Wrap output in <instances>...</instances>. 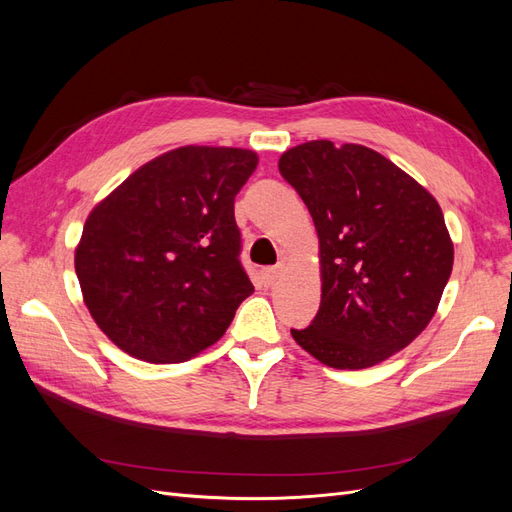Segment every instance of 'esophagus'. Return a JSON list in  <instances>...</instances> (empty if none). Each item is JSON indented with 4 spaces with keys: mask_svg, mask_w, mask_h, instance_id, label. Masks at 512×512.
<instances>
[{
    "mask_svg": "<svg viewBox=\"0 0 512 512\" xmlns=\"http://www.w3.org/2000/svg\"><path fill=\"white\" fill-rule=\"evenodd\" d=\"M280 275H282V269H265L260 273V280H262V286H273L277 280H280Z\"/></svg>",
    "mask_w": 512,
    "mask_h": 512,
    "instance_id": "esophagus-1",
    "label": "esophagus"
}]
</instances>
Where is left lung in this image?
Masks as SVG:
<instances>
[{
  "instance_id": "obj_1",
  "label": "left lung",
  "mask_w": 512,
  "mask_h": 512,
  "mask_svg": "<svg viewBox=\"0 0 512 512\" xmlns=\"http://www.w3.org/2000/svg\"><path fill=\"white\" fill-rule=\"evenodd\" d=\"M277 166L320 241V309L294 342L335 369L386 361L425 331L453 271L438 200L363 145L309 141Z\"/></svg>"
}]
</instances>
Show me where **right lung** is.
<instances>
[{
  "label": "right lung",
  "mask_w": 512,
  "mask_h": 512,
  "mask_svg": "<svg viewBox=\"0 0 512 512\" xmlns=\"http://www.w3.org/2000/svg\"><path fill=\"white\" fill-rule=\"evenodd\" d=\"M256 164L250 149L179 147L89 213L74 269L91 318L123 352L179 363L226 333L254 292L235 196Z\"/></svg>",
  "instance_id": "1"
}]
</instances>
